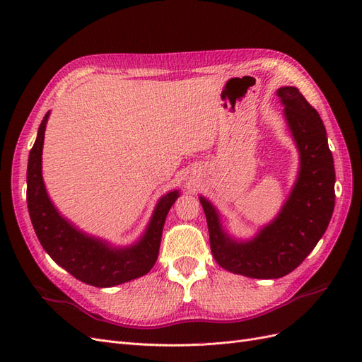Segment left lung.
<instances>
[{
	"label": "left lung",
	"mask_w": 362,
	"mask_h": 362,
	"mask_svg": "<svg viewBox=\"0 0 362 362\" xmlns=\"http://www.w3.org/2000/svg\"><path fill=\"white\" fill-rule=\"evenodd\" d=\"M276 95L300 154L298 181L278 217L249 242H235L213 204L199 198L217 264L257 279L282 278L298 267L325 234L335 205L334 158L319 113L296 87H281Z\"/></svg>",
	"instance_id": "left-lung-1"
}]
</instances>
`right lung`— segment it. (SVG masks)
Returning <instances> with one entry per match:
<instances>
[{"label":"right lung","instance_id":"obj_1","mask_svg":"<svg viewBox=\"0 0 362 362\" xmlns=\"http://www.w3.org/2000/svg\"><path fill=\"white\" fill-rule=\"evenodd\" d=\"M49 112L43 117L28 157L27 204L33 228L42 247L74 278L93 287H113L146 275L158 258L163 226L178 190L158 201L139 242L129 247H112L107 242L81 233L52 205L42 178V148Z\"/></svg>","mask_w":362,"mask_h":362}]
</instances>
